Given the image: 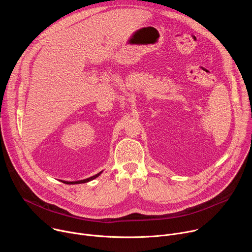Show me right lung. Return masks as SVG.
I'll return each instance as SVG.
<instances>
[{
  "instance_id": "obj_1",
  "label": "right lung",
  "mask_w": 252,
  "mask_h": 252,
  "mask_svg": "<svg viewBox=\"0 0 252 252\" xmlns=\"http://www.w3.org/2000/svg\"><path fill=\"white\" fill-rule=\"evenodd\" d=\"M101 172H102V171H100V172L96 173L95 175H93V176H91V177H89V178L82 179V181H77V182H65V181H61V182H62V183H63V184H65V185H76V184H77V185H79V184H86V183H89V182L93 181V179L96 178L97 176H99Z\"/></svg>"
}]
</instances>
